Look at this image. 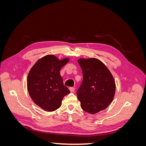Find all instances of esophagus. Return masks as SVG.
Instances as JSON below:
<instances>
[{"instance_id":"esophagus-1","label":"esophagus","mask_w":146,"mask_h":146,"mask_svg":"<svg viewBox=\"0 0 146 146\" xmlns=\"http://www.w3.org/2000/svg\"><path fill=\"white\" fill-rule=\"evenodd\" d=\"M69 90L70 91V92H74L75 91V88L73 87H70V88H69Z\"/></svg>"}]
</instances>
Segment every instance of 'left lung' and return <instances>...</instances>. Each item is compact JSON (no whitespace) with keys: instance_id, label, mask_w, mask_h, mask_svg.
Returning a JSON list of instances; mask_svg holds the SVG:
<instances>
[{"instance_id":"left-lung-1","label":"left lung","mask_w":146,"mask_h":146,"mask_svg":"<svg viewBox=\"0 0 146 146\" xmlns=\"http://www.w3.org/2000/svg\"><path fill=\"white\" fill-rule=\"evenodd\" d=\"M78 63L83 74V81L77 91L82 108L91 114L105 110L115 94V82L111 72L96 58H81Z\"/></svg>"}]
</instances>
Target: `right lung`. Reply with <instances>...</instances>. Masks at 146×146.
<instances>
[{"instance_id": "add662e5", "label": "right lung", "mask_w": 146, "mask_h": 146, "mask_svg": "<svg viewBox=\"0 0 146 146\" xmlns=\"http://www.w3.org/2000/svg\"><path fill=\"white\" fill-rule=\"evenodd\" d=\"M68 61V58L58 60L54 55H48L39 59L30 70L27 77L29 95L46 111L58 109L64 96L70 93L60 74L61 68Z\"/></svg>"}]
</instances>
